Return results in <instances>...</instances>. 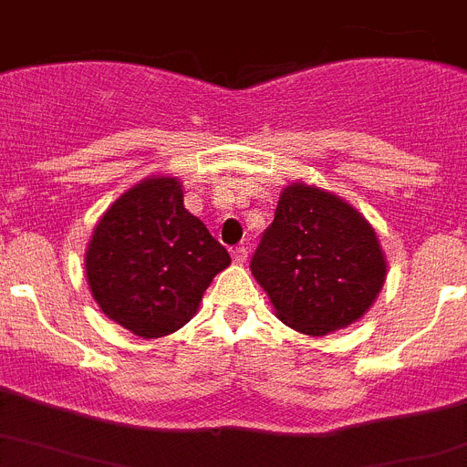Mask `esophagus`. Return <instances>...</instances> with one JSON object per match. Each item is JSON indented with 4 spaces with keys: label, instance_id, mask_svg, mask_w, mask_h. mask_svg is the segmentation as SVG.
<instances>
[{
    "label": "esophagus",
    "instance_id": "34e87169",
    "mask_svg": "<svg viewBox=\"0 0 467 467\" xmlns=\"http://www.w3.org/2000/svg\"><path fill=\"white\" fill-rule=\"evenodd\" d=\"M231 257H234V262L236 264H243L247 259V247L245 245H238L231 250Z\"/></svg>",
    "mask_w": 467,
    "mask_h": 467
}]
</instances>
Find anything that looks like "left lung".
<instances>
[{
  "label": "left lung",
  "mask_w": 467,
  "mask_h": 467,
  "mask_svg": "<svg viewBox=\"0 0 467 467\" xmlns=\"http://www.w3.org/2000/svg\"><path fill=\"white\" fill-rule=\"evenodd\" d=\"M250 269L280 320L311 337L356 323L386 280V259L365 217L306 184L280 193Z\"/></svg>",
  "instance_id": "8db88e82"
}]
</instances>
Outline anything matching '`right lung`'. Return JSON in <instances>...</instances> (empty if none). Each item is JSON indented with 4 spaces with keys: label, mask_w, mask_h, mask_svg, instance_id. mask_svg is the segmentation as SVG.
<instances>
[{
    "label": "right lung",
    "mask_w": 467,
    "mask_h": 467,
    "mask_svg": "<svg viewBox=\"0 0 467 467\" xmlns=\"http://www.w3.org/2000/svg\"><path fill=\"white\" fill-rule=\"evenodd\" d=\"M229 253L182 201L175 177H151L123 193L86 253L90 292L107 317L142 339L192 320Z\"/></svg>",
    "instance_id": "1"
}]
</instances>
